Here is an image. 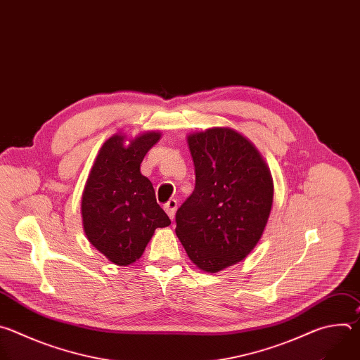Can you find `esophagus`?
Returning <instances> with one entry per match:
<instances>
[{
  "label": "esophagus",
  "instance_id": "esophagus-1",
  "mask_svg": "<svg viewBox=\"0 0 360 360\" xmlns=\"http://www.w3.org/2000/svg\"><path fill=\"white\" fill-rule=\"evenodd\" d=\"M176 207H178V202L176 199H169L167 203H165V211L168 214V217L174 221V217H175V212H176Z\"/></svg>",
  "mask_w": 360,
  "mask_h": 360
}]
</instances>
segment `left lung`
Instances as JSON below:
<instances>
[{
	"label": "left lung",
	"mask_w": 360,
	"mask_h": 360,
	"mask_svg": "<svg viewBox=\"0 0 360 360\" xmlns=\"http://www.w3.org/2000/svg\"><path fill=\"white\" fill-rule=\"evenodd\" d=\"M195 189L176 211V236L189 259L217 274L259 242L274 202V181L259 150L232 128L188 135Z\"/></svg>",
	"instance_id": "obj_1"
}]
</instances>
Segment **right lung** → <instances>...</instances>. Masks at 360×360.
Instances as JSON below:
<instances>
[{
    "label": "right lung",
    "instance_id": "add662e5",
    "mask_svg": "<svg viewBox=\"0 0 360 360\" xmlns=\"http://www.w3.org/2000/svg\"><path fill=\"white\" fill-rule=\"evenodd\" d=\"M160 138V132L148 131L125 145V135H112L101 146L82 192L85 235L120 266L139 259L155 229L171 224L150 181L139 171L146 152Z\"/></svg>",
    "mask_w": 360,
    "mask_h": 360
}]
</instances>
